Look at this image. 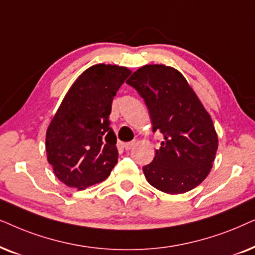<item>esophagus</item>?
<instances>
[{"mask_svg":"<svg viewBox=\"0 0 255 255\" xmlns=\"http://www.w3.org/2000/svg\"><path fill=\"white\" fill-rule=\"evenodd\" d=\"M135 144H136V141H130V142H127V143H125L124 147L126 150H130V149H133L135 147Z\"/></svg>","mask_w":255,"mask_h":255,"instance_id":"obj_1","label":"esophagus"}]
</instances>
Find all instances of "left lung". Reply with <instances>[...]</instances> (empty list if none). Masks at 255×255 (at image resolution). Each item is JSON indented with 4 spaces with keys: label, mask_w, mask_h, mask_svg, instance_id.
<instances>
[{
    "label": "left lung",
    "mask_w": 255,
    "mask_h": 255,
    "mask_svg": "<svg viewBox=\"0 0 255 255\" xmlns=\"http://www.w3.org/2000/svg\"><path fill=\"white\" fill-rule=\"evenodd\" d=\"M147 105L161 148L143 172L149 184L171 195L190 191L206 178L218 149L212 119L181 72L144 65L127 80Z\"/></svg>",
    "instance_id": "obj_1"
}]
</instances>
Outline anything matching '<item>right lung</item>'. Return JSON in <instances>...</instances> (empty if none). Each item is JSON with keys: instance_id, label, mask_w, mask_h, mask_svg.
Masks as SVG:
<instances>
[{"instance_id": "1", "label": "right lung", "mask_w": 255, "mask_h": 255, "mask_svg": "<svg viewBox=\"0 0 255 255\" xmlns=\"http://www.w3.org/2000/svg\"><path fill=\"white\" fill-rule=\"evenodd\" d=\"M127 67L91 66L74 81L46 130L47 161L60 182L78 190L100 183L118 163L110 117Z\"/></svg>"}]
</instances>
